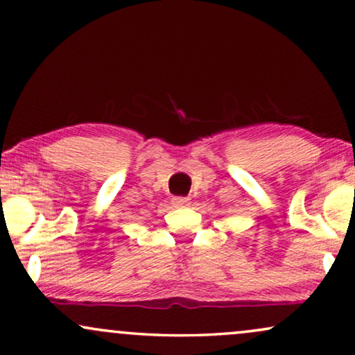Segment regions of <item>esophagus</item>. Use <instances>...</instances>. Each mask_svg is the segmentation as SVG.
I'll use <instances>...</instances> for the list:
<instances>
[{
	"mask_svg": "<svg viewBox=\"0 0 355 355\" xmlns=\"http://www.w3.org/2000/svg\"><path fill=\"white\" fill-rule=\"evenodd\" d=\"M172 205L175 207L188 206V205H190V198H187V196H175V198H172Z\"/></svg>",
	"mask_w": 355,
	"mask_h": 355,
	"instance_id": "1",
	"label": "esophagus"
}]
</instances>
